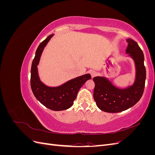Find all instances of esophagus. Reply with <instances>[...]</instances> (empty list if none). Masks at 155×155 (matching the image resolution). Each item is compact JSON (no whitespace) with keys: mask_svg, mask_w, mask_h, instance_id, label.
<instances>
[{"mask_svg":"<svg viewBox=\"0 0 155 155\" xmlns=\"http://www.w3.org/2000/svg\"><path fill=\"white\" fill-rule=\"evenodd\" d=\"M91 74L92 78H94V77H95L96 76H97V72L96 71H95V70H92V71L91 72Z\"/></svg>","mask_w":155,"mask_h":155,"instance_id":"34e87169","label":"esophagus"}]
</instances>
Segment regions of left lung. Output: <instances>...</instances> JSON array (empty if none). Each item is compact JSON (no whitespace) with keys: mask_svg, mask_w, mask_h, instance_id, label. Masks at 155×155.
I'll use <instances>...</instances> for the list:
<instances>
[{"mask_svg":"<svg viewBox=\"0 0 155 155\" xmlns=\"http://www.w3.org/2000/svg\"><path fill=\"white\" fill-rule=\"evenodd\" d=\"M127 41L126 57L133 59L135 67V78L132 85L119 88L105 76L93 78L95 83L94 99L97 107L104 112L116 113L128 109L137 104L143 94L146 78L143 51L134 40L129 38Z\"/></svg>","mask_w":155,"mask_h":155,"instance_id":"1","label":"left lung"}]
</instances>
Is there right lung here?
<instances>
[{"label": "right lung", "instance_id": "right-lung-1", "mask_svg": "<svg viewBox=\"0 0 155 155\" xmlns=\"http://www.w3.org/2000/svg\"><path fill=\"white\" fill-rule=\"evenodd\" d=\"M54 34L50 35L37 48L31 67V88L34 95L41 104L52 110L59 111L69 109L76 100L78 92L85 83L91 78L90 74L73 78L55 87L46 85L41 80L38 66L42 53Z\"/></svg>", "mask_w": 155, "mask_h": 155}]
</instances>
